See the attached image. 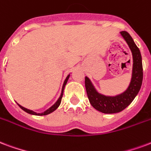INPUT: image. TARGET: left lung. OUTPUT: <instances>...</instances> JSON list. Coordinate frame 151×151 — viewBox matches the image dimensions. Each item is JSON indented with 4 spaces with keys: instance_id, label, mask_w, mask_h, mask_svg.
<instances>
[{
    "instance_id": "left-lung-1",
    "label": "left lung",
    "mask_w": 151,
    "mask_h": 151,
    "mask_svg": "<svg viewBox=\"0 0 151 151\" xmlns=\"http://www.w3.org/2000/svg\"><path fill=\"white\" fill-rule=\"evenodd\" d=\"M122 36L126 40L133 55L132 78L127 90L114 97L105 96L98 93L87 77L85 78V86L87 96L92 106L104 114H114L126 109L134 99L140 90L143 78L142 62L140 50L135 45L131 36L127 31H122Z\"/></svg>"
}]
</instances>
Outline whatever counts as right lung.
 <instances>
[{
  "instance_id": "obj_1",
  "label": "right lung",
  "mask_w": 151,
  "mask_h": 151,
  "mask_svg": "<svg viewBox=\"0 0 151 151\" xmlns=\"http://www.w3.org/2000/svg\"><path fill=\"white\" fill-rule=\"evenodd\" d=\"M69 78H70V74L67 76V78H65V80L64 81V84H63V86H62V90H61V96H60V98H58V100L56 101L55 104L54 105H53L52 106L50 107V109H48L47 110H45V112L41 113V114H37V113H35L34 111H33V110H28V109H26V108H24V107L22 106H20L18 104V106L21 108H22V110H24V111H25L26 113H28V114H33V115H47V114H50V113L53 112L54 110H57L58 109V107L60 106V104H61V98H62V96H63V91H64V88L65 86V85H66L67 81H68V79H69Z\"/></svg>"
}]
</instances>
